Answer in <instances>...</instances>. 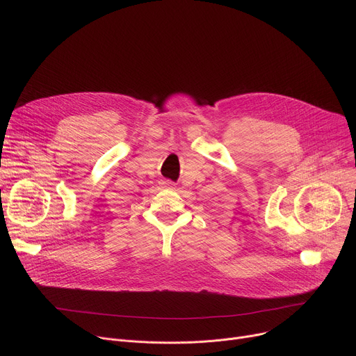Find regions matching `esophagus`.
<instances>
[{
  "label": "esophagus",
  "instance_id": "1",
  "mask_svg": "<svg viewBox=\"0 0 356 356\" xmlns=\"http://www.w3.org/2000/svg\"><path fill=\"white\" fill-rule=\"evenodd\" d=\"M163 186H165V187H175V183L170 181V180H165V181H163Z\"/></svg>",
  "mask_w": 356,
  "mask_h": 356
}]
</instances>
